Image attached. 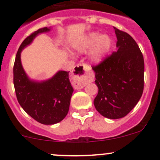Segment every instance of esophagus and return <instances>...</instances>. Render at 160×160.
Segmentation results:
<instances>
[{
	"label": "esophagus",
	"mask_w": 160,
	"mask_h": 160,
	"mask_svg": "<svg viewBox=\"0 0 160 160\" xmlns=\"http://www.w3.org/2000/svg\"><path fill=\"white\" fill-rule=\"evenodd\" d=\"M72 83L75 89H82L88 82H92V78L87 74V66L78 65L73 70Z\"/></svg>",
	"instance_id": "esophagus-1"
}]
</instances>
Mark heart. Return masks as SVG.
Returning <instances> with one entry per match:
<instances>
[{"mask_svg": "<svg viewBox=\"0 0 160 160\" xmlns=\"http://www.w3.org/2000/svg\"><path fill=\"white\" fill-rule=\"evenodd\" d=\"M111 45L112 40L107 34L100 35L98 32H90L75 45V49L79 52H86L92 48L89 53V59L93 63L98 64L107 56Z\"/></svg>", "mask_w": 160, "mask_h": 160, "instance_id": "1", "label": "heart"}]
</instances>
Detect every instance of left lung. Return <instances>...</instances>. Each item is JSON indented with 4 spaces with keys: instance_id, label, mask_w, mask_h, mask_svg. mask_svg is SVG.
Here are the masks:
<instances>
[{
    "instance_id": "obj_1",
    "label": "left lung",
    "mask_w": 160,
    "mask_h": 160,
    "mask_svg": "<svg viewBox=\"0 0 160 160\" xmlns=\"http://www.w3.org/2000/svg\"><path fill=\"white\" fill-rule=\"evenodd\" d=\"M117 51L92 69L98 88L95 109L108 119H120L129 113L144 90V62L135 40L114 27Z\"/></svg>"
}]
</instances>
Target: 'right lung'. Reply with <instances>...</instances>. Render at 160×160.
Returning <instances> with one entry per match:
<instances>
[{"label": "right lung", "mask_w": 160, "mask_h": 160, "mask_svg": "<svg viewBox=\"0 0 160 160\" xmlns=\"http://www.w3.org/2000/svg\"><path fill=\"white\" fill-rule=\"evenodd\" d=\"M50 31L43 28L27 37L16 53L13 66V84L21 107L36 121L44 125L59 122L68 114L73 89L69 71H59L52 78L38 82L29 79L21 62V52L39 34Z\"/></svg>", "instance_id": "add662e5"}]
</instances>
